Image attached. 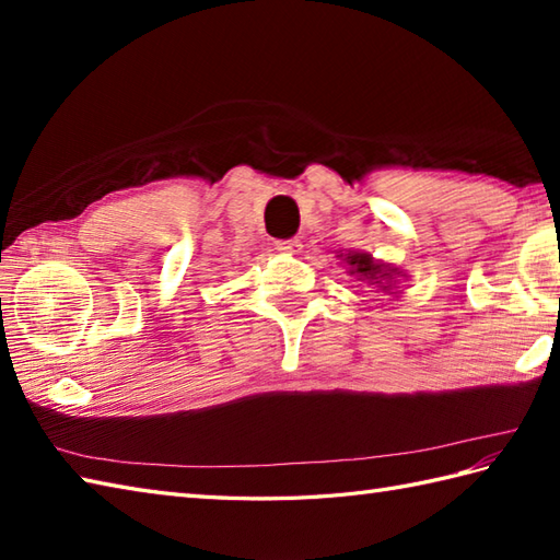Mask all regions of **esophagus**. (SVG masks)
I'll return each instance as SVG.
<instances>
[{
  "label": "esophagus",
  "mask_w": 560,
  "mask_h": 560,
  "mask_svg": "<svg viewBox=\"0 0 560 560\" xmlns=\"http://www.w3.org/2000/svg\"><path fill=\"white\" fill-rule=\"evenodd\" d=\"M277 249L279 253H283V255H301L303 253V243L301 241H279L277 243Z\"/></svg>",
  "instance_id": "34e87169"
}]
</instances>
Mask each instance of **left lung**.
I'll return each mask as SVG.
<instances>
[{
	"mask_svg": "<svg viewBox=\"0 0 560 560\" xmlns=\"http://www.w3.org/2000/svg\"><path fill=\"white\" fill-rule=\"evenodd\" d=\"M343 269L349 277H353L361 287L375 289V293L395 295L399 299V283L407 279V271L399 269L397 265H387L383 259H375L371 253H359V249H349V253H339Z\"/></svg>",
	"mask_w": 560,
	"mask_h": 560,
	"instance_id": "left-lung-1",
	"label": "left lung"
}]
</instances>
